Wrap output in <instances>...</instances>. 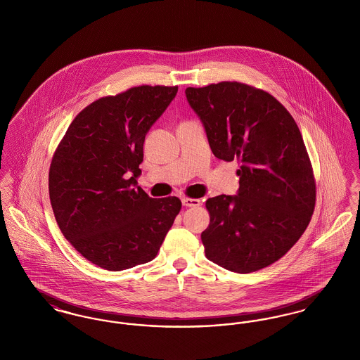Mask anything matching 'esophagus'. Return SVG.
Listing matches in <instances>:
<instances>
[{"label":"esophagus","instance_id":"obj_1","mask_svg":"<svg viewBox=\"0 0 360 360\" xmlns=\"http://www.w3.org/2000/svg\"><path fill=\"white\" fill-rule=\"evenodd\" d=\"M182 205L200 206L201 205V201H200V200H197V198H188V197H184V198H182Z\"/></svg>","mask_w":360,"mask_h":360}]
</instances>
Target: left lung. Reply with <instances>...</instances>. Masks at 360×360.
Wrapping results in <instances>:
<instances>
[{
    "mask_svg": "<svg viewBox=\"0 0 360 360\" xmlns=\"http://www.w3.org/2000/svg\"><path fill=\"white\" fill-rule=\"evenodd\" d=\"M185 94L213 155L241 163L238 193L206 201V257L240 274L267 267L298 241L314 210L302 135L286 108L255 87L220 82L188 87Z\"/></svg>",
    "mask_w": 360,
    "mask_h": 360,
    "instance_id": "8db88e82",
    "label": "left lung"
}]
</instances>
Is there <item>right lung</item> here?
<instances>
[{
	"instance_id": "obj_1",
	"label": "right lung",
	"mask_w": 360,
	"mask_h": 360,
	"mask_svg": "<svg viewBox=\"0 0 360 360\" xmlns=\"http://www.w3.org/2000/svg\"><path fill=\"white\" fill-rule=\"evenodd\" d=\"M176 91L178 86H137L90 103L52 158L56 223L101 269L121 271L153 260L181 210L179 198H151L137 186L146 135Z\"/></svg>"
}]
</instances>
